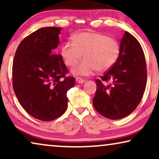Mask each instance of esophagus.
<instances>
[{
  "instance_id": "1",
  "label": "esophagus",
  "mask_w": 159,
  "mask_h": 159,
  "mask_svg": "<svg viewBox=\"0 0 159 159\" xmlns=\"http://www.w3.org/2000/svg\"><path fill=\"white\" fill-rule=\"evenodd\" d=\"M75 81L78 84H82V83H83V82H84V80L81 79V78H76Z\"/></svg>"
}]
</instances>
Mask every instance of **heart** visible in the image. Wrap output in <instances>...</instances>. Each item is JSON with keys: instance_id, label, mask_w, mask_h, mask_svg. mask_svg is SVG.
Here are the masks:
<instances>
[{"instance_id": "obj_1", "label": "heart", "mask_w": 159, "mask_h": 159, "mask_svg": "<svg viewBox=\"0 0 159 159\" xmlns=\"http://www.w3.org/2000/svg\"><path fill=\"white\" fill-rule=\"evenodd\" d=\"M75 76H90L96 70L104 72L111 68L120 55V45L114 38L98 32H82L74 35L73 40H66L61 48L65 64L72 66Z\"/></svg>"}]
</instances>
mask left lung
<instances>
[{
  "label": "left lung",
  "instance_id": "1",
  "mask_svg": "<svg viewBox=\"0 0 159 159\" xmlns=\"http://www.w3.org/2000/svg\"><path fill=\"white\" fill-rule=\"evenodd\" d=\"M111 81L112 84H104ZM147 82L145 55L140 43L126 32L120 43V55L114 66L96 80L93 100L99 114L110 119L128 116L137 108L144 94Z\"/></svg>",
  "mask_w": 159,
  "mask_h": 159
}]
</instances>
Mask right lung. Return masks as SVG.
<instances>
[{
  "label": "right lung",
  "instance_id": "add662e5",
  "mask_svg": "<svg viewBox=\"0 0 159 159\" xmlns=\"http://www.w3.org/2000/svg\"><path fill=\"white\" fill-rule=\"evenodd\" d=\"M61 27H43L19 45L13 61V88L19 103L34 118L52 121L67 108L66 93L75 86L61 55L56 54ZM64 78V79H62Z\"/></svg>",
  "mask_w": 159,
  "mask_h": 159
}]
</instances>
